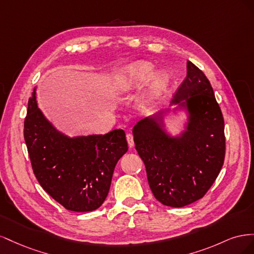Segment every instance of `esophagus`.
Here are the masks:
<instances>
[{
	"instance_id": "obj_1",
	"label": "esophagus",
	"mask_w": 254,
	"mask_h": 254,
	"mask_svg": "<svg viewBox=\"0 0 254 254\" xmlns=\"http://www.w3.org/2000/svg\"><path fill=\"white\" fill-rule=\"evenodd\" d=\"M126 137H127V142H128L129 147H133V146H134L133 135H132L131 133H127V134H126Z\"/></svg>"
}]
</instances>
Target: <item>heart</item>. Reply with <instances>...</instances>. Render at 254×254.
I'll return each mask as SVG.
<instances>
[{"label": "heart", "instance_id": "b5f03b06", "mask_svg": "<svg viewBox=\"0 0 254 254\" xmlns=\"http://www.w3.org/2000/svg\"><path fill=\"white\" fill-rule=\"evenodd\" d=\"M153 65L149 61L139 60L124 66L115 76L112 87L120 94H127L140 88L145 82L143 103L155 104L162 95L168 82V75L164 71L153 72Z\"/></svg>", "mask_w": 254, "mask_h": 254}]
</instances>
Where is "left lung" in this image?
Here are the masks:
<instances>
[{"instance_id":"obj_1","label":"left lung","mask_w":254,"mask_h":254,"mask_svg":"<svg viewBox=\"0 0 254 254\" xmlns=\"http://www.w3.org/2000/svg\"><path fill=\"white\" fill-rule=\"evenodd\" d=\"M187 71L171 104L177 107L141 120L132 130L153 196L173 207L190 204L205 195L226 152L224 117L211 83L190 61ZM178 110L186 111L188 121L183 132L172 136L165 129V115Z\"/></svg>"}]
</instances>
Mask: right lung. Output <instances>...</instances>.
<instances>
[{
  "instance_id": "add662e5",
  "label": "right lung",
  "mask_w": 254,
  "mask_h": 254,
  "mask_svg": "<svg viewBox=\"0 0 254 254\" xmlns=\"http://www.w3.org/2000/svg\"><path fill=\"white\" fill-rule=\"evenodd\" d=\"M24 140L38 182L68 211L98 209L109 193L118 161L128 150L125 131L68 136L38 108L36 88L28 101Z\"/></svg>"
}]
</instances>
